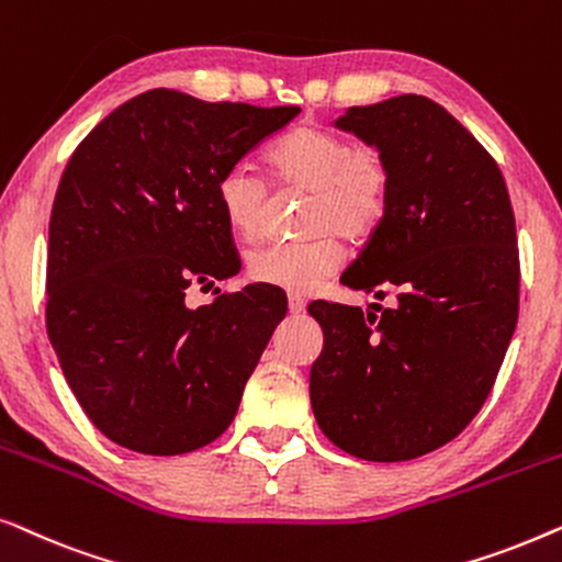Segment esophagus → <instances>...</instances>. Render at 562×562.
I'll return each instance as SVG.
<instances>
[{
    "label": "esophagus",
    "instance_id": "34e87169",
    "mask_svg": "<svg viewBox=\"0 0 562 562\" xmlns=\"http://www.w3.org/2000/svg\"><path fill=\"white\" fill-rule=\"evenodd\" d=\"M306 310V299L299 296V294H291L289 296V312L291 314H302Z\"/></svg>",
    "mask_w": 562,
    "mask_h": 562
}]
</instances>
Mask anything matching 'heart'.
Here are the masks:
<instances>
[{
  "label": "heart",
  "mask_w": 562,
  "mask_h": 562,
  "mask_svg": "<svg viewBox=\"0 0 562 562\" xmlns=\"http://www.w3.org/2000/svg\"><path fill=\"white\" fill-rule=\"evenodd\" d=\"M268 171L279 187L310 191L302 229L306 237L268 243L250 250L248 276L294 294H306L342 263V243L373 235L391 204L389 158L375 145H352L348 137L322 127H296L268 150ZM217 204L229 229L252 240L263 229L268 189L248 164L229 166L217 179Z\"/></svg>",
  "instance_id": "obj_1"
}]
</instances>
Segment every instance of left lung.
<instances>
[{"mask_svg":"<svg viewBox=\"0 0 562 562\" xmlns=\"http://www.w3.org/2000/svg\"><path fill=\"white\" fill-rule=\"evenodd\" d=\"M337 130L389 158L386 217L342 283L394 304L314 302L325 333L310 375L317 425L373 463L427 456L471 425L519 314V248L488 150L419 94L350 106Z\"/></svg>","mask_w":562,"mask_h":562,"instance_id":"obj_1","label":"left lung"}]
</instances>
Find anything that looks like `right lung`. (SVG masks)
<instances>
[{
	"mask_svg": "<svg viewBox=\"0 0 562 562\" xmlns=\"http://www.w3.org/2000/svg\"><path fill=\"white\" fill-rule=\"evenodd\" d=\"M299 112L150 89L68 160L48 227L45 327L81 409L122 448L181 456L235 419L286 296L245 286L191 310L187 291L240 271L217 179Z\"/></svg>",
	"mask_w": 562,
	"mask_h": 562,
	"instance_id": "right-lung-1",
	"label": "right lung"
}]
</instances>
